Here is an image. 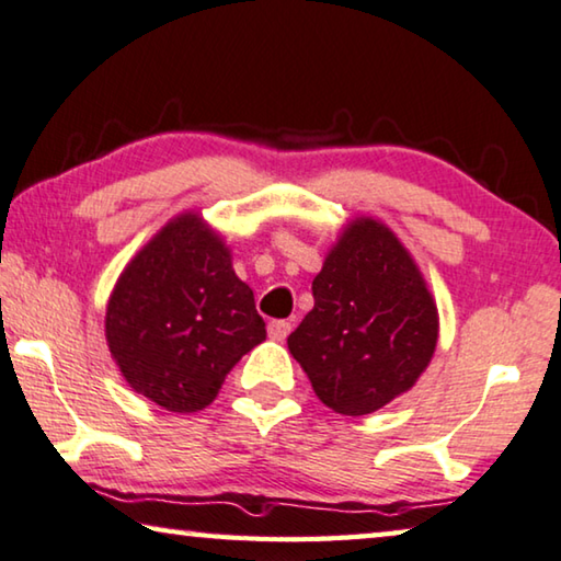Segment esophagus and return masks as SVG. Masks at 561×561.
Returning <instances> with one entry per match:
<instances>
[{
	"label": "esophagus",
	"mask_w": 561,
	"mask_h": 561,
	"mask_svg": "<svg viewBox=\"0 0 561 561\" xmlns=\"http://www.w3.org/2000/svg\"><path fill=\"white\" fill-rule=\"evenodd\" d=\"M290 333V323L288 321H271L268 323V335L273 341H286Z\"/></svg>",
	"instance_id": "obj_1"
}]
</instances>
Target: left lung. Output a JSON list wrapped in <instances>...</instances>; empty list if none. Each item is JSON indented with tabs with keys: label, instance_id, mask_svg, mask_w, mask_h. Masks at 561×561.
I'll return each instance as SVG.
<instances>
[{
	"label": "left lung",
	"instance_id": "8db88e82",
	"mask_svg": "<svg viewBox=\"0 0 561 561\" xmlns=\"http://www.w3.org/2000/svg\"><path fill=\"white\" fill-rule=\"evenodd\" d=\"M313 300L288 348L335 413H374L426 370L438 339L436 304L383 222L356 218L343 228L313 278Z\"/></svg>",
	"mask_w": 561,
	"mask_h": 561
}]
</instances>
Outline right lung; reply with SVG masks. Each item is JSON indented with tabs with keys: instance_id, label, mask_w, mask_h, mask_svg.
<instances>
[{
	"instance_id": "1",
	"label": "right lung",
	"mask_w": 561,
	"mask_h": 561,
	"mask_svg": "<svg viewBox=\"0 0 561 561\" xmlns=\"http://www.w3.org/2000/svg\"><path fill=\"white\" fill-rule=\"evenodd\" d=\"M107 346L130 389L175 413L213 403L230 368L265 341L253 290L201 215L170 220L112 290Z\"/></svg>"
}]
</instances>
